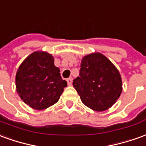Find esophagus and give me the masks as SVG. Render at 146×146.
Masks as SVG:
<instances>
[{"instance_id":"obj_1","label":"esophagus","mask_w":146,"mask_h":146,"mask_svg":"<svg viewBox=\"0 0 146 146\" xmlns=\"http://www.w3.org/2000/svg\"><path fill=\"white\" fill-rule=\"evenodd\" d=\"M72 80H73V78H71V77H70V78H68V79H67L68 84L69 85V86H71V85H72Z\"/></svg>"}]
</instances>
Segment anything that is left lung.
Returning <instances> with one entry per match:
<instances>
[{"mask_svg":"<svg viewBox=\"0 0 146 146\" xmlns=\"http://www.w3.org/2000/svg\"><path fill=\"white\" fill-rule=\"evenodd\" d=\"M80 68L79 76L73 80V86L82 102L97 111L111 108L123 90L117 68L100 52L85 56Z\"/></svg>","mask_w":146,"mask_h":146,"instance_id":"8db88e82","label":"left lung"}]
</instances>
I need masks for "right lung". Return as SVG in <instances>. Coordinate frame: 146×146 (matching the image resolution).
<instances>
[{
	"mask_svg": "<svg viewBox=\"0 0 146 146\" xmlns=\"http://www.w3.org/2000/svg\"><path fill=\"white\" fill-rule=\"evenodd\" d=\"M16 90L24 103L36 110L56 104L68 83L46 52L37 51L23 60L15 75Z\"/></svg>",
	"mask_w": 146,
	"mask_h": 146,
	"instance_id": "obj_1",
	"label": "right lung"
}]
</instances>
